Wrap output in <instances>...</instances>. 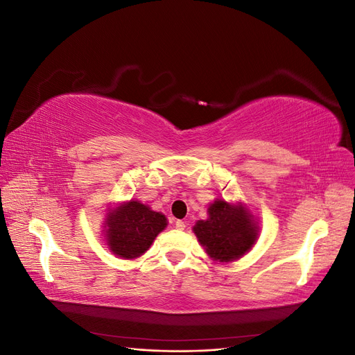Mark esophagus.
<instances>
[{
  "mask_svg": "<svg viewBox=\"0 0 355 355\" xmlns=\"http://www.w3.org/2000/svg\"><path fill=\"white\" fill-rule=\"evenodd\" d=\"M175 227H176V230H179V231H184V230L187 228V223H185L184 220H176Z\"/></svg>",
  "mask_w": 355,
  "mask_h": 355,
  "instance_id": "esophagus-1",
  "label": "esophagus"
}]
</instances>
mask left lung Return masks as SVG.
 <instances>
[{"instance_id": "8db88e82", "label": "left lung", "mask_w": 355, "mask_h": 355, "mask_svg": "<svg viewBox=\"0 0 355 355\" xmlns=\"http://www.w3.org/2000/svg\"><path fill=\"white\" fill-rule=\"evenodd\" d=\"M194 232L214 261L239 259L256 241V227L243 207H234L225 200H216L209 207V219L198 220Z\"/></svg>"}]
</instances>
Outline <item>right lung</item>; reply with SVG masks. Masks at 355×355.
<instances>
[{
    "label": "right lung",
    "instance_id": "1",
    "mask_svg": "<svg viewBox=\"0 0 355 355\" xmlns=\"http://www.w3.org/2000/svg\"><path fill=\"white\" fill-rule=\"evenodd\" d=\"M106 222L110 249L124 259H135L145 253L167 225L164 214L153 211L139 201L124 202L108 214Z\"/></svg>",
    "mask_w": 355,
    "mask_h": 355
}]
</instances>
